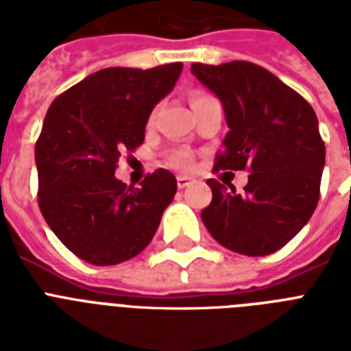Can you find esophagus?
I'll return each mask as SVG.
<instances>
[{"label": "esophagus", "mask_w": 351, "mask_h": 351, "mask_svg": "<svg viewBox=\"0 0 351 351\" xmlns=\"http://www.w3.org/2000/svg\"><path fill=\"white\" fill-rule=\"evenodd\" d=\"M176 184H178V187H180V189H186V187H189L195 184V178H191V176H187V175H178L176 176Z\"/></svg>", "instance_id": "obj_1"}]
</instances>
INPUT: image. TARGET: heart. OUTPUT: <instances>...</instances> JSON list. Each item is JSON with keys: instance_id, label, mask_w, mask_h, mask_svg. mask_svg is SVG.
<instances>
[{"instance_id": "b5f03b06", "label": "heart", "mask_w": 351, "mask_h": 351, "mask_svg": "<svg viewBox=\"0 0 351 351\" xmlns=\"http://www.w3.org/2000/svg\"><path fill=\"white\" fill-rule=\"evenodd\" d=\"M206 95H195L191 98V101H197L200 100V98H204ZM173 164L176 165V167H184V169H187V167H191V156L186 153H180V154H176V156H173Z\"/></svg>"}]
</instances>
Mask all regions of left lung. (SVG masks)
I'll list each match as a JSON object with an SVG mask.
<instances>
[{"mask_svg":"<svg viewBox=\"0 0 351 351\" xmlns=\"http://www.w3.org/2000/svg\"><path fill=\"white\" fill-rule=\"evenodd\" d=\"M191 73L219 96L230 127L213 171L251 173L242 193L208 180L213 200L202 211L204 226L234 253H275L308 224L319 202L326 147L315 111L255 63H193Z\"/></svg>","mask_w":351,"mask_h":351,"instance_id":"1","label":"left lung"}]
</instances>
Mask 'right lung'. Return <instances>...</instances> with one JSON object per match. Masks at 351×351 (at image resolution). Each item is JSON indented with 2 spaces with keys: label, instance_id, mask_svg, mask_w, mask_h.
I'll return each instance as SVG.
<instances>
[{
  "label": "right lung",
  "instance_id": "obj_1",
  "mask_svg": "<svg viewBox=\"0 0 351 351\" xmlns=\"http://www.w3.org/2000/svg\"><path fill=\"white\" fill-rule=\"evenodd\" d=\"M182 63L109 67L52 101L36 142L38 204L54 234L82 261L114 266L147 247L176 178L154 171L132 187L114 176L118 160L145 138L149 114L175 87Z\"/></svg>",
  "mask_w": 351,
  "mask_h": 351
}]
</instances>
